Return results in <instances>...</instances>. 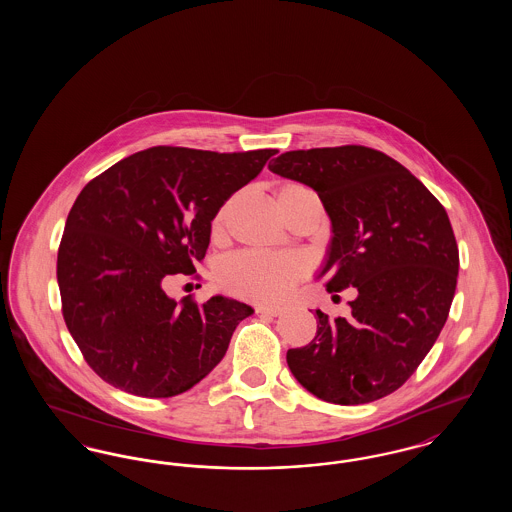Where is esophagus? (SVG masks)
I'll list each match as a JSON object with an SVG mask.
<instances>
[{
  "instance_id": "esophagus-1",
  "label": "esophagus",
  "mask_w": 512,
  "mask_h": 512,
  "mask_svg": "<svg viewBox=\"0 0 512 512\" xmlns=\"http://www.w3.org/2000/svg\"><path fill=\"white\" fill-rule=\"evenodd\" d=\"M255 311H257L259 315L278 317V315H282V313H284V307H280V305H257V307H255Z\"/></svg>"
}]
</instances>
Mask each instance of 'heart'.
Masks as SVG:
<instances>
[{
	"mask_svg": "<svg viewBox=\"0 0 512 512\" xmlns=\"http://www.w3.org/2000/svg\"><path fill=\"white\" fill-rule=\"evenodd\" d=\"M309 192L299 184H284L276 199ZM226 207H222L211 222L213 238H220L224 232ZM305 272V263L295 255H270L245 251L226 259L219 268V284L228 290L251 301H276L292 290L297 278Z\"/></svg>",
	"mask_w": 512,
	"mask_h": 512,
	"instance_id": "obj_1",
	"label": "heart"
}]
</instances>
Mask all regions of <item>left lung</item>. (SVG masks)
<instances>
[{
  "instance_id": "8db88e82",
  "label": "left lung",
  "mask_w": 512,
  "mask_h": 512,
  "mask_svg": "<svg viewBox=\"0 0 512 512\" xmlns=\"http://www.w3.org/2000/svg\"><path fill=\"white\" fill-rule=\"evenodd\" d=\"M268 171L317 192L332 224L318 278L355 288L351 317L317 309V336L290 349L295 380L336 405L401 388L438 340L457 288L459 247L449 217L401 163L363 146L286 151Z\"/></svg>"
}]
</instances>
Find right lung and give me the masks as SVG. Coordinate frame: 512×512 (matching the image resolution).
Returning a JSON list of instances; mask_svg holds the SVG:
<instances>
[{"label": "right lung", "mask_w": 512, "mask_h": 512, "mask_svg": "<svg viewBox=\"0 0 512 512\" xmlns=\"http://www.w3.org/2000/svg\"><path fill=\"white\" fill-rule=\"evenodd\" d=\"M274 153L151 147L86 184L67 217L57 282L67 328L99 378L172 397L219 365L253 309L224 295L178 303L165 288L195 272L220 207Z\"/></svg>", "instance_id": "1"}]
</instances>
